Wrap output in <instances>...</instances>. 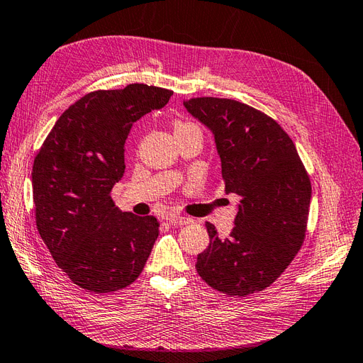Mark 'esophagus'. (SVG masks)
Returning <instances> with one entry per match:
<instances>
[{
	"mask_svg": "<svg viewBox=\"0 0 363 363\" xmlns=\"http://www.w3.org/2000/svg\"><path fill=\"white\" fill-rule=\"evenodd\" d=\"M168 221L171 225H175V227H183V225H188V224H192L194 221L191 218H186V216H180V215H171L168 218Z\"/></svg>",
	"mask_w": 363,
	"mask_h": 363,
	"instance_id": "1",
	"label": "esophagus"
}]
</instances>
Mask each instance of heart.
I'll list each match as a JSON object with an SVG mask.
<instances>
[{
  "mask_svg": "<svg viewBox=\"0 0 363 363\" xmlns=\"http://www.w3.org/2000/svg\"><path fill=\"white\" fill-rule=\"evenodd\" d=\"M196 128L194 124L189 123H183V121H175L174 123V131L175 133H180V131H186V130H192Z\"/></svg>",
  "mask_w": 363,
  "mask_h": 363,
  "instance_id": "b5f03b06",
  "label": "heart"
}]
</instances>
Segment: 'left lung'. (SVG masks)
Masks as SVG:
<instances>
[{
	"label": "left lung",
	"mask_w": 363,
	"mask_h": 363,
	"mask_svg": "<svg viewBox=\"0 0 363 363\" xmlns=\"http://www.w3.org/2000/svg\"><path fill=\"white\" fill-rule=\"evenodd\" d=\"M215 136L227 194L240 196L235 227L221 239L206 223L211 242L195 268L213 289L245 296L268 288L304 242L312 186L292 139L277 121L228 98L184 101Z\"/></svg>",
	"instance_id": "obj_1"
}]
</instances>
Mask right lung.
I'll return each mask as SVG.
<instances>
[{"label": "right lung", "mask_w": 363, "mask_h": 363, "mask_svg": "<svg viewBox=\"0 0 363 363\" xmlns=\"http://www.w3.org/2000/svg\"><path fill=\"white\" fill-rule=\"evenodd\" d=\"M171 95L142 83L86 94L60 115L35 157L39 235L77 286L94 294L119 291L145 267L159 221L121 212L111 192L124 175L131 125Z\"/></svg>", "instance_id": "obj_1"}]
</instances>
